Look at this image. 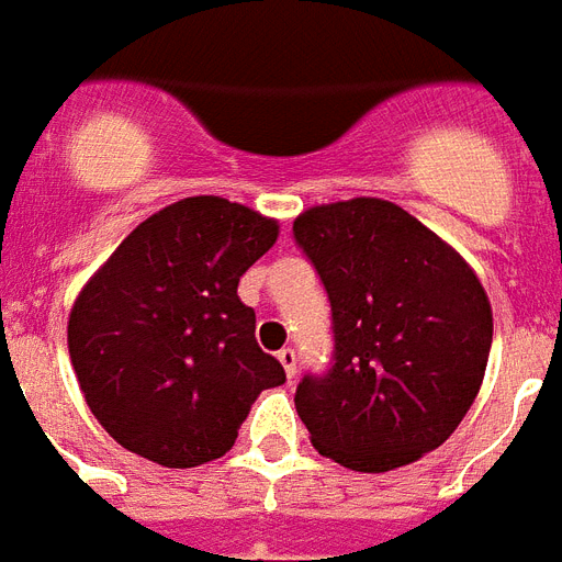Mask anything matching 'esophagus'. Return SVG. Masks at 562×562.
<instances>
[{
    "instance_id": "esophagus-1",
    "label": "esophagus",
    "mask_w": 562,
    "mask_h": 562,
    "mask_svg": "<svg viewBox=\"0 0 562 562\" xmlns=\"http://www.w3.org/2000/svg\"><path fill=\"white\" fill-rule=\"evenodd\" d=\"M278 362H281V366H284L286 376H290V380H293L295 371H299V357H295L293 348H284V351H278Z\"/></svg>"
}]
</instances>
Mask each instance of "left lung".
<instances>
[{
	"label": "left lung",
	"mask_w": 562,
	"mask_h": 562,
	"mask_svg": "<svg viewBox=\"0 0 562 562\" xmlns=\"http://www.w3.org/2000/svg\"><path fill=\"white\" fill-rule=\"evenodd\" d=\"M330 299L334 366L304 376L310 443L357 473L441 447L482 389L493 310L473 267L401 205H313L293 223Z\"/></svg>",
	"instance_id": "left-lung-1"
}]
</instances>
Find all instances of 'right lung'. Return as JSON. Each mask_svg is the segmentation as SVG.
Here are the masks:
<instances>
[{
	"label": "right lung",
	"mask_w": 562,
	"mask_h": 562,
	"mask_svg": "<svg viewBox=\"0 0 562 562\" xmlns=\"http://www.w3.org/2000/svg\"><path fill=\"white\" fill-rule=\"evenodd\" d=\"M278 220L223 196H186L138 223L69 313V357L98 424L142 459L226 456L263 389L286 380L258 348L246 269Z\"/></svg>",
	"instance_id": "1"
}]
</instances>
